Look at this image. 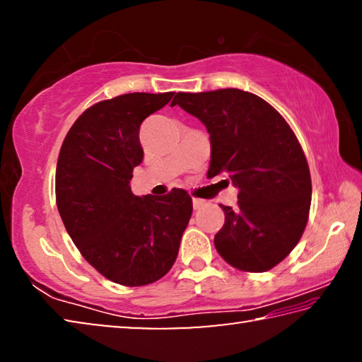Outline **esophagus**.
I'll return each instance as SVG.
<instances>
[{
    "mask_svg": "<svg viewBox=\"0 0 362 362\" xmlns=\"http://www.w3.org/2000/svg\"><path fill=\"white\" fill-rule=\"evenodd\" d=\"M203 206H204V201L203 199H193V209L194 211L203 209Z\"/></svg>",
    "mask_w": 362,
    "mask_h": 362,
    "instance_id": "obj_1",
    "label": "esophagus"
}]
</instances>
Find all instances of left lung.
<instances>
[{
  "instance_id": "obj_1",
  "label": "left lung",
  "mask_w": 362,
  "mask_h": 362,
  "mask_svg": "<svg viewBox=\"0 0 362 362\" xmlns=\"http://www.w3.org/2000/svg\"><path fill=\"white\" fill-rule=\"evenodd\" d=\"M174 105L209 132L207 177L226 173L240 189L236 207L222 206L217 252L243 272L276 267L302 238L311 204L310 169L296 134L268 102L241 89L179 93Z\"/></svg>"
}]
</instances>
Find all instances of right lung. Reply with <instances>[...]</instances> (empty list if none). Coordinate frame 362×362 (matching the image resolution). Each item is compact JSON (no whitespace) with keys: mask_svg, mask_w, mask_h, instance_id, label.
<instances>
[{"mask_svg":"<svg viewBox=\"0 0 362 362\" xmlns=\"http://www.w3.org/2000/svg\"><path fill=\"white\" fill-rule=\"evenodd\" d=\"M173 95L132 93L95 103L59 153L56 201L65 228L84 259L121 286L151 284L173 268L193 212L185 189L140 198L129 185L144 159L140 124Z\"/></svg>","mask_w":362,"mask_h":362,"instance_id":"right-lung-1","label":"right lung"}]
</instances>
